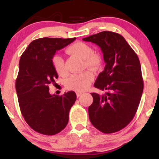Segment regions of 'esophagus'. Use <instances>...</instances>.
<instances>
[{
  "label": "esophagus",
  "mask_w": 159,
  "mask_h": 159,
  "mask_svg": "<svg viewBox=\"0 0 159 159\" xmlns=\"http://www.w3.org/2000/svg\"><path fill=\"white\" fill-rule=\"evenodd\" d=\"M83 93H82V92H77V93H76L77 98H79V97H80V95H82Z\"/></svg>",
  "instance_id": "34e87169"
}]
</instances>
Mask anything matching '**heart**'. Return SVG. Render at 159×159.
Instances as JSON below:
<instances>
[{"label":"heart","instance_id":"heart-1","mask_svg":"<svg viewBox=\"0 0 159 159\" xmlns=\"http://www.w3.org/2000/svg\"><path fill=\"white\" fill-rule=\"evenodd\" d=\"M66 52L70 55L77 56L84 60L85 65L90 69H96L100 64V58L96 54L93 53V49L89 45L82 42L74 43L66 49ZM52 64L55 71L59 75L63 76L66 74L63 58L56 55L52 58ZM94 79L92 71H86L79 74H75L67 79L66 85L69 89L78 92L85 90L88 88Z\"/></svg>","mask_w":159,"mask_h":159}]
</instances>
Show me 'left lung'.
I'll use <instances>...</instances> for the list:
<instances>
[{
	"label": "left lung",
	"instance_id": "1",
	"mask_svg": "<svg viewBox=\"0 0 159 159\" xmlns=\"http://www.w3.org/2000/svg\"><path fill=\"white\" fill-rule=\"evenodd\" d=\"M83 41L98 45L106 63L94 84L106 93H91L90 120L102 133H116L133 120L139 107L144 88L139 58L124 38L114 32L102 31Z\"/></svg>",
	"mask_w": 159,
	"mask_h": 159
}]
</instances>
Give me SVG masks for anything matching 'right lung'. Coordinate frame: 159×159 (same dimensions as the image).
I'll use <instances>...</instances> for the list:
<instances>
[{
  "label": "right lung",
  "instance_id": "1",
  "mask_svg": "<svg viewBox=\"0 0 159 159\" xmlns=\"http://www.w3.org/2000/svg\"><path fill=\"white\" fill-rule=\"evenodd\" d=\"M76 40L41 38L32 41L21 55L16 91L21 114L38 133L53 135L66 127L69 113L76 102L74 91L63 95H50L49 85L58 78L52 64L56 51Z\"/></svg>",
  "mask_w": 159,
  "mask_h": 159
}]
</instances>
